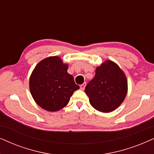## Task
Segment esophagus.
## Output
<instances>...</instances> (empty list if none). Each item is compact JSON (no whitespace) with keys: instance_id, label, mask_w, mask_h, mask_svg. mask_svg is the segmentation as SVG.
Returning a JSON list of instances; mask_svg holds the SVG:
<instances>
[{"instance_id":"1","label":"esophagus","mask_w":154,"mask_h":154,"mask_svg":"<svg viewBox=\"0 0 154 154\" xmlns=\"http://www.w3.org/2000/svg\"><path fill=\"white\" fill-rule=\"evenodd\" d=\"M85 87H86V83H84L83 85H82L80 86V89H81L82 90H85Z\"/></svg>"}]
</instances>
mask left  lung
I'll use <instances>...</instances> for the list:
<instances>
[{
  "label": "left lung",
  "mask_w": 154,
  "mask_h": 154,
  "mask_svg": "<svg viewBox=\"0 0 154 154\" xmlns=\"http://www.w3.org/2000/svg\"><path fill=\"white\" fill-rule=\"evenodd\" d=\"M125 74L113 61L106 60L96 68L94 78L85 88L89 103L102 112L113 111L121 105L128 93Z\"/></svg>",
  "instance_id": "1"
}]
</instances>
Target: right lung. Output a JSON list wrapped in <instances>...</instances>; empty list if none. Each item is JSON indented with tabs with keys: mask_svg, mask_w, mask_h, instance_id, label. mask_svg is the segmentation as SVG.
<instances>
[{
	"mask_svg": "<svg viewBox=\"0 0 154 154\" xmlns=\"http://www.w3.org/2000/svg\"><path fill=\"white\" fill-rule=\"evenodd\" d=\"M68 64L58 56L41 60L31 74L29 90L34 101L43 109L55 112L65 107L79 87L67 73Z\"/></svg>",
	"mask_w": 154,
	"mask_h": 154,
	"instance_id": "obj_1",
	"label": "right lung"
}]
</instances>
